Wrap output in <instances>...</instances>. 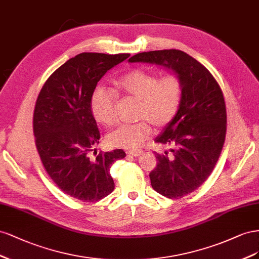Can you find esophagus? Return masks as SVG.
Returning <instances> with one entry per match:
<instances>
[{
	"instance_id": "34e87169",
	"label": "esophagus",
	"mask_w": 259,
	"mask_h": 259,
	"mask_svg": "<svg viewBox=\"0 0 259 259\" xmlns=\"http://www.w3.org/2000/svg\"><path fill=\"white\" fill-rule=\"evenodd\" d=\"M128 155H131V156H139V155L142 154V151H139V150H132V151H128L127 152Z\"/></svg>"
}]
</instances>
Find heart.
<instances>
[{
	"label": "heart",
	"mask_w": 259,
	"mask_h": 259,
	"mask_svg": "<svg viewBox=\"0 0 259 259\" xmlns=\"http://www.w3.org/2000/svg\"><path fill=\"white\" fill-rule=\"evenodd\" d=\"M121 92L138 101L136 123L121 124L107 136L110 145L137 149L151 135L152 128L161 129L170 123L178 112L182 98V82L178 75L158 77L155 72L135 69L116 82ZM91 110L95 119L106 125L117 122V94L104 85H98L91 97Z\"/></svg>",
	"instance_id": "b5f03b06"
}]
</instances>
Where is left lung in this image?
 I'll use <instances>...</instances> for the list:
<instances>
[{"instance_id":"1","label":"left lung","mask_w":259,"mask_h":259,"mask_svg":"<svg viewBox=\"0 0 259 259\" xmlns=\"http://www.w3.org/2000/svg\"><path fill=\"white\" fill-rule=\"evenodd\" d=\"M130 63H150L172 69L181 79L178 112L155 139L157 166L150 174L152 188L168 198H181L207 180L225 143L227 110L223 91L210 71L179 50L139 53Z\"/></svg>"}]
</instances>
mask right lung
I'll return each mask as SVG.
<instances>
[{
	"instance_id": "1",
	"label": "right lung",
	"mask_w": 259,
	"mask_h": 259,
	"mask_svg": "<svg viewBox=\"0 0 259 259\" xmlns=\"http://www.w3.org/2000/svg\"><path fill=\"white\" fill-rule=\"evenodd\" d=\"M129 56L78 54L52 73L36 99L33 134L42 164L56 186L79 201L97 202L115 189L109 169L125 153L97 152L101 136L91 97L107 70Z\"/></svg>"
}]
</instances>
